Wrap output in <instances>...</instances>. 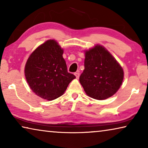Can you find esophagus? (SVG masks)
<instances>
[{"instance_id": "34e87169", "label": "esophagus", "mask_w": 148, "mask_h": 148, "mask_svg": "<svg viewBox=\"0 0 148 148\" xmlns=\"http://www.w3.org/2000/svg\"><path fill=\"white\" fill-rule=\"evenodd\" d=\"M74 75H75V76H76L77 79L79 78V73H78V72H76V73H74Z\"/></svg>"}]
</instances>
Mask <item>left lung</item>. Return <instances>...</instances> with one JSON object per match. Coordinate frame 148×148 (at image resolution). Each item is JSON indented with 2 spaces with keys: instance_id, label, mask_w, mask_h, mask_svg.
Returning a JSON list of instances; mask_svg holds the SVG:
<instances>
[{
  "instance_id": "8db88e82",
  "label": "left lung",
  "mask_w": 148,
  "mask_h": 148,
  "mask_svg": "<svg viewBox=\"0 0 148 148\" xmlns=\"http://www.w3.org/2000/svg\"><path fill=\"white\" fill-rule=\"evenodd\" d=\"M85 69L79 82L86 93L97 100L110 98L118 91L124 77L121 65L101 45L85 51Z\"/></svg>"
}]
</instances>
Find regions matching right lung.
I'll return each mask as SVG.
<instances>
[{
  "mask_svg": "<svg viewBox=\"0 0 148 148\" xmlns=\"http://www.w3.org/2000/svg\"><path fill=\"white\" fill-rule=\"evenodd\" d=\"M63 49L55 40H48L31 54L25 76L32 91L42 99L52 101L64 94L76 76L67 71Z\"/></svg>",
  "mask_w": 148,
  "mask_h": 148,
  "instance_id": "1",
  "label": "right lung"
}]
</instances>
